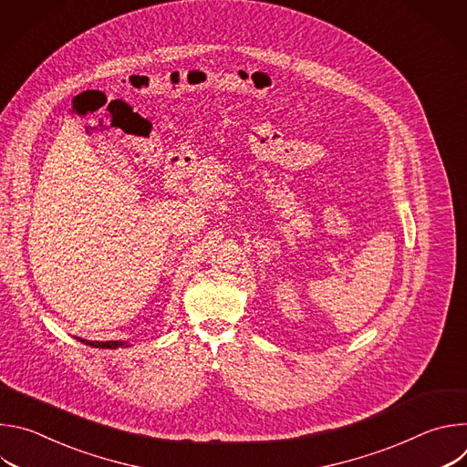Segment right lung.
<instances>
[{
    "instance_id": "right-lung-1",
    "label": "right lung",
    "mask_w": 467,
    "mask_h": 467,
    "mask_svg": "<svg viewBox=\"0 0 467 467\" xmlns=\"http://www.w3.org/2000/svg\"><path fill=\"white\" fill-rule=\"evenodd\" d=\"M81 340V338H79ZM83 344H87V346H92V348H101V349H116V348H127V344L125 342H88V340H81Z\"/></svg>"
}]
</instances>
